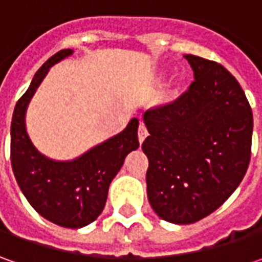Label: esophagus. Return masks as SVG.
Masks as SVG:
<instances>
[{
  "mask_svg": "<svg viewBox=\"0 0 262 262\" xmlns=\"http://www.w3.org/2000/svg\"><path fill=\"white\" fill-rule=\"evenodd\" d=\"M148 136V133H147V128L144 124H140L138 126V141H140V144H143L144 143V140Z\"/></svg>",
  "mask_w": 262,
  "mask_h": 262,
  "instance_id": "34e87169",
  "label": "esophagus"
}]
</instances>
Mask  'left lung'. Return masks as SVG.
I'll return each mask as SVG.
<instances>
[{"label": "left lung", "instance_id": "1", "mask_svg": "<svg viewBox=\"0 0 262 262\" xmlns=\"http://www.w3.org/2000/svg\"><path fill=\"white\" fill-rule=\"evenodd\" d=\"M194 71L188 92L147 111L150 136L147 196L157 216L175 225L204 219L235 192L251 159L252 111L225 67L184 55Z\"/></svg>", "mask_w": 262, "mask_h": 262}]
</instances>
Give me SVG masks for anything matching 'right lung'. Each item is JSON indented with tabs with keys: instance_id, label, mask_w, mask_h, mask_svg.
<instances>
[{
	"instance_id": "1",
	"label": "right lung",
	"mask_w": 262,
	"mask_h": 262,
	"mask_svg": "<svg viewBox=\"0 0 262 262\" xmlns=\"http://www.w3.org/2000/svg\"><path fill=\"white\" fill-rule=\"evenodd\" d=\"M73 54V49H62L51 56L17 102L11 119V166L26 200L40 216L58 226L80 229L100 216L112 179L140 143L138 119L133 118L121 133L71 160H55L36 148L26 128L29 103L51 67Z\"/></svg>"
}]
</instances>
